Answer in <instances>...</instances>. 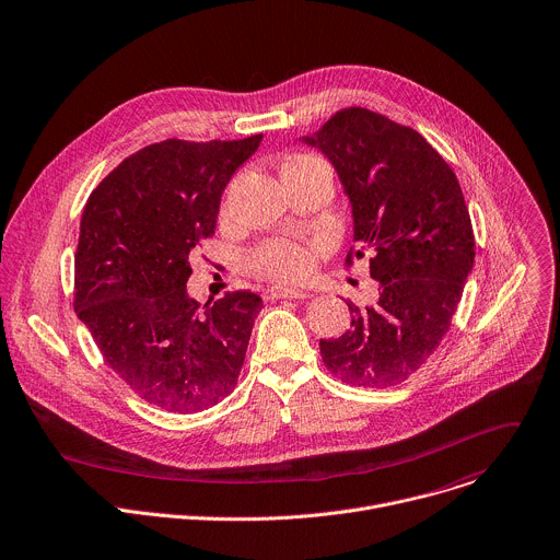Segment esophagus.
Listing matches in <instances>:
<instances>
[{
	"mask_svg": "<svg viewBox=\"0 0 560 560\" xmlns=\"http://www.w3.org/2000/svg\"><path fill=\"white\" fill-rule=\"evenodd\" d=\"M266 294H268V299H307L310 296L305 290H294V288H285V285H275Z\"/></svg>",
	"mask_w": 560,
	"mask_h": 560,
	"instance_id": "obj_1",
	"label": "esophagus"
}]
</instances>
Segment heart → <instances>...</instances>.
<instances>
[{
    "label": "heart",
    "mask_w": 560,
    "mask_h": 560,
    "mask_svg": "<svg viewBox=\"0 0 560 560\" xmlns=\"http://www.w3.org/2000/svg\"><path fill=\"white\" fill-rule=\"evenodd\" d=\"M318 158L312 155H301V158H292L281 166V173L294 168V166H303V164H318ZM316 246L314 244H296V242H285V240H270L264 246H259L253 255H250V268L266 279L272 281H283V283H292V281H301L305 279L312 270H314V261H316Z\"/></svg>",
    "instance_id": "1"
}]
</instances>
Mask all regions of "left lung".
<instances>
[{
	"instance_id": "8db88e82",
	"label": "left lung",
	"mask_w": 560,
	"mask_h": 560,
	"mask_svg": "<svg viewBox=\"0 0 560 560\" xmlns=\"http://www.w3.org/2000/svg\"><path fill=\"white\" fill-rule=\"evenodd\" d=\"M336 168L353 242L371 253L376 305L347 301L351 329L323 340L325 366L353 387H394L433 355L475 264V235L457 175L416 129L349 107L301 138Z\"/></svg>"
}]
</instances>
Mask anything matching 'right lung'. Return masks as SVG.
I'll return each instance as SVG.
<instances>
[{"instance_id": "add662e5", "label": "right lung", "mask_w": 560, "mask_h": 560, "mask_svg": "<svg viewBox=\"0 0 560 560\" xmlns=\"http://www.w3.org/2000/svg\"><path fill=\"white\" fill-rule=\"evenodd\" d=\"M244 140H162L125 158L92 191L74 257V310L105 362L149 405L198 413L237 385L264 301L186 292L191 253L215 233L222 194L257 151Z\"/></svg>"}]
</instances>
